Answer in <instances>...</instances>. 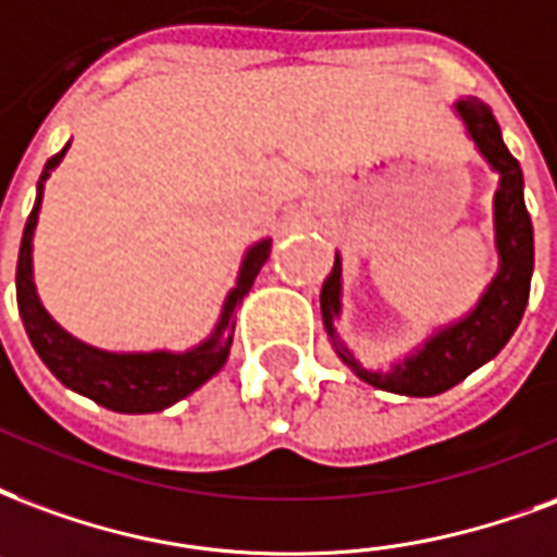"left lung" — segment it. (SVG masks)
Listing matches in <instances>:
<instances>
[{
    "instance_id": "8db88e82",
    "label": "left lung",
    "mask_w": 557,
    "mask_h": 557,
    "mask_svg": "<svg viewBox=\"0 0 557 557\" xmlns=\"http://www.w3.org/2000/svg\"><path fill=\"white\" fill-rule=\"evenodd\" d=\"M457 117L467 126V135L484 156V162L498 174V188L493 195V230H496L498 271L490 280L484 295L463 315L446 327H436L413 354L393 362L389 372L362 369L336 336L333 321L342 315V259L336 253L331 277L321 286V319L327 327L339 360L360 381L372 383L386 393L431 398L457 386L469 374L493 360L513 331L520 327L522 312L529 304L531 271H534V226H531L525 197H522V168L502 141L496 117L490 106L475 97L455 102Z\"/></svg>"
}]
</instances>
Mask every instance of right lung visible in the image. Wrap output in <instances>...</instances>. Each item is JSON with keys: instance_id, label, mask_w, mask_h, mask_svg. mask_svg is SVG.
Returning a JSON list of instances; mask_svg holds the SVG:
<instances>
[{"instance_id": "obj_1", "label": "right lung", "mask_w": 557, "mask_h": 557, "mask_svg": "<svg viewBox=\"0 0 557 557\" xmlns=\"http://www.w3.org/2000/svg\"><path fill=\"white\" fill-rule=\"evenodd\" d=\"M70 147V144H67ZM55 152L37 183L35 209L23 230L20 242V259H16V307L20 319L26 324V333L40 360L59 377L67 389L85 395L100 407H109L114 413H159L164 407L183 401L197 386H203L212 374L224 369L233 345V327H236V307L242 304L259 268L265 265L271 253V238H262L247 247L242 268H238L236 286L226 295L215 331L209 333L200 345L188 351H102L88 342L76 339L73 333L61 327L37 298L35 271H32V238H35L40 200H44V183L64 159V152Z\"/></svg>"}]
</instances>
